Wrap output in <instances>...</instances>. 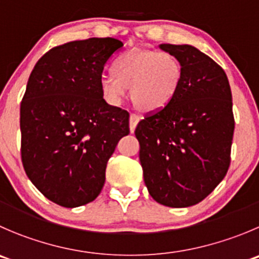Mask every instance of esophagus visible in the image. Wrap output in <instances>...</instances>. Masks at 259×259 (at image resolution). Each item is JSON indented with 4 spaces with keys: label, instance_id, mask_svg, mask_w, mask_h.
<instances>
[{
    "label": "esophagus",
    "instance_id": "34e87169",
    "mask_svg": "<svg viewBox=\"0 0 259 259\" xmlns=\"http://www.w3.org/2000/svg\"><path fill=\"white\" fill-rule=\"evenodd\" d=\"M140 121V116L137 114H130V117H129V124H130V132H134L135 127H137L138 122Z\"/></svg>",
    "mask_w": 259,
    "mask_h": 259
}]
</instances>
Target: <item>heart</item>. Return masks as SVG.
I'll return each instance as SVG.
<instances>
[{
	"label": "heart",
	"mask_w": 259,
	"mask_h": 259,
	"mask_svg": "<svg viewBox=\"0 0 259 259\" xmlns=\"http://www.w3.org/2000/svg\"><path fill=\"white\" fill-rule=\"evenodd\" d=\"M112 73L100 76L102 97L119 106L127 96L145 111H157L167 106L180 91L183 67L176 55L159 50L133 49L114 60Z\"/></svg>",
	"instance_id": "1"
}]
</instances>
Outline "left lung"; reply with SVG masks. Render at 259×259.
Here are the masks:
<instances>
[{
  "mask_svg": "<svg viewBox=\"0 0 259 259\" xmlns=\"http://www.w3.org/2000/svg\"><path fill=\"white\" fill-rule=\"evenodd\" d=\"M182 63L175 99L149 112L135 129L150 196L169 207L199 204L225 177L234 116L224 69L192 45L160 44Z\"/></svg>",
  "mask_w": 259,
  "mask_h": 259,
  "instance_id": "1",
  "label": "left lung"
}]
</instances>
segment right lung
<instances>
[{
	"label": "right lung",
	"mask_w": 259,
	"mask_h": 259,
	"mask_svg": "<svg viewBox=\"0 0 259 259\" xmlns=\"http://www.w3.org/2000/svg\"><path fill=\"white\" fill-rule=\"evenodd\" d=\"M122 42L91 37L45 53L20 106L21 159L32 185L63 207L94 201L107 160L129 134V112L102 97L99 79Z\"/></svg>",
	"instance_id": "1"
}]
</instances>
